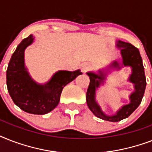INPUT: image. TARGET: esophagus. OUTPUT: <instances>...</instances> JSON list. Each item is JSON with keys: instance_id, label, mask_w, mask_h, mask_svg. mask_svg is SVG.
Instances as JSON below:
<instances>
[{"instance_id": "obj_1", "label": "esophagus", "mask_w": 152, "mask_h": 152, "mask_svg": "<svg viewBox=\"0 0 152 152\" xmlns=\"http://www.w3.org/2000/svg\"><path fill=\"white\" fill-rule=\"evenodd\" d=\"M90 69H91L90 64H84V65H83V67H82V71H83V72H87L88 70H89Z\"/></svg>"}]
</instances>
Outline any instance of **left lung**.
Returning a JSON list of instances; mask_svg holds the SVG:
<instances>
[{
	"label": "left lung",
	"mask_w": 152,
	"mask_h": 152,
	"mask_svg": "<svg viewBox=\"0 0 152 152\" xmlns=\"http://www.w3.org/2000/svg\"><path fill=\"white\" fill-rule=\"evenodd\" d=\"M116 46L121 49L123 65L130 66L132 68V73L129 76V81L134 84L135 91L130 95L129 103L124 105L121 108L117 111L115 114L106 115L102 110L101 107L95 100L96 89L99 88L101 83H103L106 72L104 73L101 70L99 71V74L92 72H87L88 76L90 77V84L88 86L87 95H86V100L88 107L97 118L111 122L120 121L121 120L127 118L133 113V111L139 106L141 102L147 83L146 77L144 74V68L139 50L136 48L134 46H132V44L120 40L116 42ZM110 68L120 69L121 66L117 61H114L110 65Z\"/></svg>",
	"instance_id": "8db88e82"
}]
</instances>
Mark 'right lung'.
Returning <instances> with one entry per match:
<instances>
[{"label":"right lung","instance_id":"obj_1","mask_svg":"<svg viewBox=\"0 0 152 152\" xmlns=\"http://www.w3.org/2000/svg\"><path fill=\"white\" fill-rule=\"evenodd\" d=\"M31 34L20 42L12 53L6 72L7 88L14 103L22 110L32 114H46L58 105L64 86L81 75L76 71H61L53 74L44 84L37 83L27 72L24 63V51L34 42Z\"/></svg>","mask_w":152,"mask_h":152}]
</instances>
